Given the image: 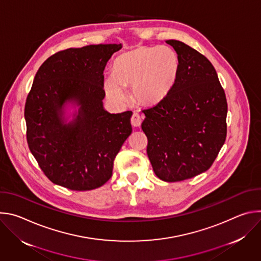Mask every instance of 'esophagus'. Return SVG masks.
I'll return each mask as SVG.
<instances>
[{"instance_id":"esophagus-1","label":"esophagus","mask_w":261,"mask_h":261,"mask_svg":"<svg viewBox=\"0 0 261 261\" xmlns=\"http://www.w3.org/2000/svg\"><path fill=\"white\" fill-rule=\"evenodd\" d=\"M141 122H142L141 116L139 114H137V113H134L132 115V118H131V124L134 127H139L141 125Z\"/></svg>"}]
</instances>
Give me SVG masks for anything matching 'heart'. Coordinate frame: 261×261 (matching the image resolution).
Here are the masks:
<instances>
[{
    "label": "heart",
    "instance_id": "b5f03b06",
    "mask_svg": "<svg viewBox=\"0 0 261 261\" xmlns=\"http://www.w3.org/2000/svg\"><path fill=\"white\" fill-rule=\"evenodd\" d=\"M177 56L167 46L139 47L120 56L114 66V76L105 81L109 96L125 99L124 87H133L137 101L154 104L172 86L177 71Z\"/></svg>",
    "mask_w": 261,
    "mask_h": 261
}]
</instances>
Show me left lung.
<instances>
[{"mask_svg": "<svg viewBox=\"0 0 261 261\" xmlns=\"http://www.w3.org/2000/svg\"><path fill=\"white\" fill-rule=\"evenodd\" d=\"M177 54V71L168 93L142 109L146 153L155 174L179 181L206 171L227 133V101L212 63L177 40H167Z\"/></svg>", "mask_w": 261, "mask_h": 261, "instance_id": "obj_1", "label": "left lung"}]
</instances>
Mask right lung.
<instances>
[{"mask_svg":"<svg viewBox=\"0 0 261 261\" xmlns=\"http://www.w3.org/2000/svg\"><path fill=\"white\" fill-rule=\"evenodd\" d=\"M121 44L68 48L49 57L37 71L24 105L29 148L46 177L73 191L101 187L132 132V111L103 109L104 70ZM81 105L74 123L62 124L67 100Z\"/></svg>","mask_w":261,"mask_h":261,"instance_id":"add662e5","label":"right lung"}]
</instances>
